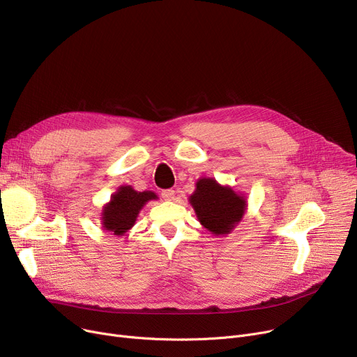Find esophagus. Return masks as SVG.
Wrapping results in <instances>:
<instances>
[{"instance_id":"34e87169","label":"esophagus","mask_w":357,"mask_h":357,"mask_svg":"<svg viewBox=\"0 0 357 357\" xmlns=\"http://www.w3.org/2000/svg\"><path fill=\"white\" fill-rule=\"evenodd\" d=\"M174 197H175V191L174 190H165V191H162V198L163 199L171 201V199H174Z\"/></svg>"}]
</instances>
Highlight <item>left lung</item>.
<instances>
[{"instance_id": "8db88e82", "label": "left lung", "mask_w": 357, "mask_h": 357, "mask_svg": "<svg viewBox=\"0 0 357 357\" xmlns=\"http://www.w3.org/2000/svg\"><path fill=\"white\" fill-rule=\"evenodd\" d=\"M195 186L190 202L199 222L215 236L229 234L245 215L246 198L213 178H201Z\"/></svg>"}]
</instances>
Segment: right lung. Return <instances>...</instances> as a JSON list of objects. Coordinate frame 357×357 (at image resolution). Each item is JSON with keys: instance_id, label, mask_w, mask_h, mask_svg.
Here are the masks:
<instances>
[{"instance_id": "add662e5", "label": "right lung", "mask_w": 357, "mask_h": 357, "mask_svg": "<svg viewBox=\"0 0 357 357\" xmlns=\"http://www.w3.org/2000/svg\"><path fill=\"white\" fill-rule=\"evenodd\" d=\"M150 199H158V195L152 191H135L130 185L120 186L102 208L101 222L104 230L112 231L116 236H123L135 226L143 205Z\"/></svg>"}]
</instances>
